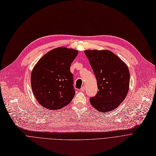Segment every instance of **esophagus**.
I'll return each instance as SVG.
<instances>
[{"instance_id": "obj_1", "label": "esophagus", "mask_w": 156, "mask_h": 156, "mask_svg": "<svg viewBox=\"0 0 156 156\" xmlns=\"http://www.w3.org/2000/svg\"><path fill=\"white\" fill-rule=\"evenodd\" d=\"M85 90H86V87H85L84 86H82L81 88L80 89V91H84Z\"/></svg>"}]
</instances>
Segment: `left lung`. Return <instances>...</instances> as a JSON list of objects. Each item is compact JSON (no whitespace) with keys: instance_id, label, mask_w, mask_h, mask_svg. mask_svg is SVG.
<instances>
[{"instance_id":"obj_1","label":"left lung","mask_w":156,"mask_h":156,"mask_svg":"<svg viewBox=\"0 0 156 156\" xmlns=\"http://www.w3.org/2000/svg\"><path fill=\"white\" fill-rule=\"evenodd\" d=\"M84 54L97 80L98 93L90 98V103L99 112H111L123 101L129 90L128 66L107 50L86 51Z\"/></svg>"}]
</instances>
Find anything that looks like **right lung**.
I'll return each instance as SVG.
<instances>
[{
	"label": "right lung",
	"mask_w": 156,
	"mask_h": 156,
	"mask_svg": "<svg viewBox=\"0 0 156 156\" xmlns=\"http://www.w3.org/2000/svg\"><path fill=\"white\" fill-rule=\"evenodd\" d=\"M78 51L58 48L44 55L31 75L33 94L38 102L49 110L60 109L70 103L75 91L70 68Z\"/></svg>",
	"instance_id": "obj_1"
}]
</instances>
